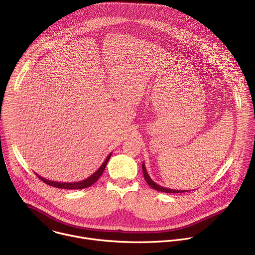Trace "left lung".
I'll return each mask as SVG.
<instances>
[{
    "instance_id": "8db88e82",
    "label": "left lung",
    "mask_w": 255,
    "mask_h": 255,
    "mask_svg": "<svg viewBox=\"0 0 255 255\" xmlns=\"http://www.w3.org/2000/svg\"><path fill=\"white\" fill-rule=\"evenodd\" d=\"M142 171H143V175H144V178L145 180H146V183L154 190L156 191H159V192H162V193H170V194H175V193H185V192H189V191H178V190H171V189H167V188H164V187H161L159 185H157L156 183H154V181L150 178V176L148 175L147 171H146V168H145V165H144V162L142 163Z\"/></svg>"
}]
</instances>
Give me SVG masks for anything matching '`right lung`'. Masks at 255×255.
<instances>
[{"label":"right lung","instance_id":"1","mask_svg":"<svg viewBox=\"0 0 255 255\" xmlns=\"http://www.w3.org/2000/svg\"><path fill=\"white\" fill-rule=\"evenodd\" d=\"M112 153L109 154L106 158V160L103 162V164L100 166V168L95 172L93 173L91 176H89L88 178L82 180V181H78V183H57V181H51V180H48L46 178H43L41 177L40 175L36 174L38 176L39 179H41L43 183H45L46 185H49V186H52L54 188H58V189H66V190H81V189H86V188H89L91 187L93 184H95L96 181L100 178V176L102 175V173L104 172V169L109 161V159H110Z\"/></svg>","mask_w":255,"mask_h":255}]
</instances>
